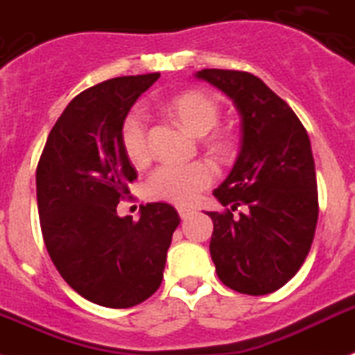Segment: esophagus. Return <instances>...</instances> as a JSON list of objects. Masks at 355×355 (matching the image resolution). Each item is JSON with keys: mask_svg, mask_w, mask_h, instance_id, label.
I'll use <instances>...</instances> for the list:
<instances>
[{"mask_svg": "<svg viewBox=\"0 0 355 355\" xmlns=\"http://www.w3.org/2000/svg\"><path fill=\"white\" fill-rule=\"evenodd\" d=\"M178 214H180V217H181V219H187V217H189V215L192 214V210H190V208L180 207V208H178Z\"/></svg>", "mask_w": 355, "mask_h": 355, "instance_id": "34e87169", "label": "esophagus"}]
</instances>
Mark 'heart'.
Wrapping results in <instances>:
<instances>
[{"mask_svg":"<svg viewBox=\"0 0 355 355\" xmlns=\"http://www.w3.org/2000/svg\"><path fill=\"white\" fill-rule=\"evenodd\" d=\"M166 109L183 123L184 129L196 136H205L219 122V105L202 91H187L172 96L166 102ZM120 141L132 163H141L148 157L147 120L140 109H132L125 114L120 127ZM211 145L223 148L224 140L220 136H214ZM214 178L215 168L208 162H192L184 165L163 163L147 178L145 192L154 201L190 205L202 190L210 187Z\"/></svg>","mask_w":355,"mask_h":355,"instance_id":"1","label":"heart"}]
</instances>
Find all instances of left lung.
I'll use <instances>...</instances> for the list:
<instances>
[{
  "mask_svg": "<svg viewBox=\"0 0 355 355\" xmlns=\"http://www.w3.org/2000/svg\"><path fill=\"white\" fill-rule=\"evenodd\" d=\"M196 77L228 95L242 118L235 165L214 190L226 208L208 211L215 271L237 293L269 295L298 272L316 232L311 140L295 111L255 75L201 69ZM237 207L241 211L235 214Z\"/></svg>",
  "mask_w": 355,
  "mask_h": 355,
  "instance_id": "obj_1",
  "label": "left lung"
}]
</instances>
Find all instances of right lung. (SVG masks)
<instances>
[{
    "label": "right lung",
    "instance_id": "1",
    "mask_svg": "<svg viewBox=\"0 0 355 355\" xmlns=\"http://www.w3.org/2000/svg\"><path fill=\"white\" fill-rule=\"evenodd\" d=\"M157 78H111L75 96L48 135L35 172L51 262L71 289L102 307H135L156 293L181 220L166 202L140 207L138 220L116 214L136 180L120 127Z\"/></svg>",
    "mask_w": 355,
    "mask_h": 355
}]
</instances>
